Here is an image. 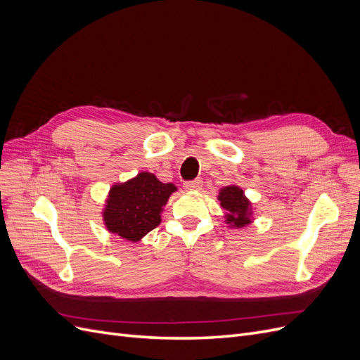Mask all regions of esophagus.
I'll use <instances>...</instances> for the list:
<instances>
[{
	"label": "esophagus",
	"mask_w": 360,
	"mask_h": 360,
	"mask_svg": "<svg viewBox=\"0 0 360 360\" xmlns=\"http://www.w3.org/2000/svg\"><path fill=\"white\" fill-rule=\"evenodd\" d=\"M201 186H202V180L201 179H195V180H191V181H186L184 183V189L186 191H198V189H201Z\"/></svg>",
	"instance_id": "34e87169"
}]
</instances>
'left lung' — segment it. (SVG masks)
Segmentation results:
<instances>
[{"label":"left lung","mask_w":360,"mask_h":360,"mask_svg":"<svg viewBox=\"0 0 360 360\" xmlns=\"http://www.w3.org/2000/svg\"><path fill=\"white\" fill-rule=\"evenodd\" d=\"M217 200L225 210V222L233 228H243L252 222V205L245 197L243 189L236 184L221 189Z\"/></svg>","instance_id":"obj_1"}]
</instances>
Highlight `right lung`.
<instances>
[{
  "label": "right lung",
  "mask_w": 360,
  "mask_h": 360,
  "mask_svg": "<svg viewBox=\"0 0 360 360\" xmlns=\"http://www.w3.org/2000/svg\"><path fill=\"white\" fill-rule=\"evenodd\" d=\"M177 191L172 183H162L151 172H139L126 183L110 189L103 209L106 230L130 242H139L160 224L163 205Z\"/></svg>",
  "instance_id": "add662e5"
}]
</instances>
